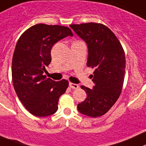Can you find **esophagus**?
<instances>
[{
    "mask_svg": "<svg viewBox=\"0 0 146 146\" xmlns=\"http://www.w3.org/2000/svg\"><path fill=\"white\" fill-rule=\"evenodd\" d=\"M69 87H70L71 88H72V89H78L79 88V85H78V84H74V83L70 82L69 84Z\"/></svg>",
    "mask_w": 146,
    "mask_h": 146,
    "instance_id": "esophagus-1",
    "label": "esophagus"
}]
</instances>
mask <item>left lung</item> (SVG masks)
Segmentation results:
<instances>
[{
	"instance_id": "left-lung-1",
	"label": "left lung",
	"mask_w": 146,
	"mask_h": 146,
	"mask_svg": "<svg viewBox=\"0 0 146 146\" xmlns=\"http://www.w3.org/2000/svg\"><path fill=\"white\" fill-rule=\"evenodd\" d=\"M69 26L87 44V66L95 69L92 75L95 86L92 89L81 86L87 97L77 105V109L89 117L102 116L121 93L125 72L124 50L116 36L105 25L87 23Z\"/></svg>"
}]
</instances>
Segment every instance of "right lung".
<instances>
[{"instance_id":"right-lung-1","label":"right lung","mask_w":146,"mask_h":146,"mask_svg":"<svg viewBox=\"0 0 146 146\" xmlns=\"http://www.w3.org/2000/svg\"><path fill=\"white\" fill-rule=\"evenodd\" d=\"M73 36L69 28L36 24L18 40L12 59V80L18 98L30 113L38 117L53 115L69 85L67 80L56 82L44 75L51 61V49L59 40Z\"/></svg>"}]
</instances>
